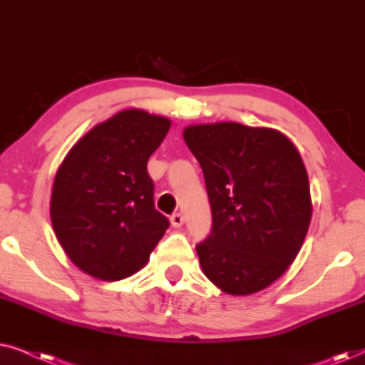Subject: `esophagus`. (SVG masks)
Here are the masks:
<instances>
[{
  "label": "esophagus",
  "mask_w": 365,
  "mask_h": 365,
  "mask_svg": "<svg viewBox=\"0 0 365 365\" xmlns=\"http://www.w3.org/2000/svg\"><path fill=\"white\" fill-rule=\"evenodd\" d=\"M170 222H172L173 227H182L183 222H185V218H183L182 213L177 212V213H173L172 217H170Z\"/></svg>",
  "instance_id": "34e87169"
}]
</instances>
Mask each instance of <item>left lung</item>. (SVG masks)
I'll return each instance as SVG.
<instances>
[{
	"label": "left lung",
	"instance_id": "8db88e82",
	"mask_svg": "<svg viewBox=\"0 0 365 365\" xmlns=\"http://www.w3.org/2000/svg\"><path fill=\"white\" fill-rule=\"evenodd\" d=\"M183 138L212 208L210 235L197 244L203 274L232 295L269 287L297 257L312 217L297 148L275 130L240 123L188 126Z\"/></svg>",
	"mask_w": 365,
	"mask_h": 365
}]
</instances>
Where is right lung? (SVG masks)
<instances>
[{
  "label": "right lung",
  "instance_id": "1",
  "mask_svg": "<svg viewBox=\"0 0 365 365\" xmlns=\"http://www.w3.org/2000/svg\"><path fill=\"white\" fill-rule=\"evenodd\" d=\"M170 120L125 110L70 150L51 193V223L73 264L101 280H121L147 264L170 222L155 208L147 162Z\"/></svg>",
  "mask_w": 365,
  "mask_h": 365
}]
</instances>
